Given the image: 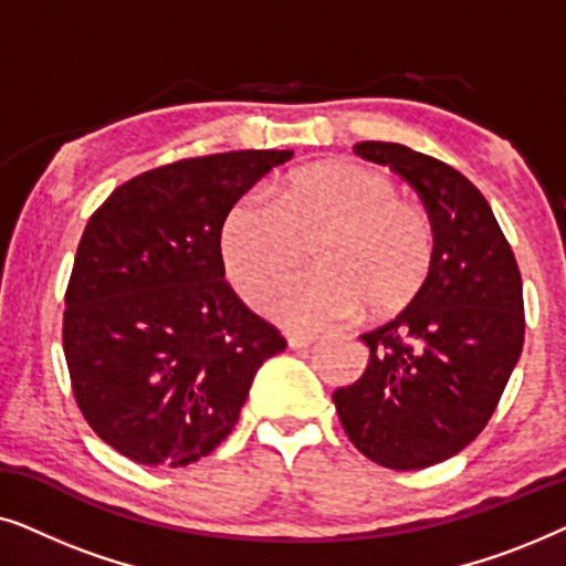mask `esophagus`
Here are the masks:
<instances>
[{
	"label": "esophagus",
	"instance_id": "1",
	"mask_svg": "<svg viewBox=\"0 0 566 566\" xmlns=\"http://www.w3.org/2000/svg\"><path fill=\"white\" fill-rule=\"evenodd\" d=\"M285 343H289L291 350H306V347H312L316 343V335H304V332H291V335H285Z\"/></svg>",
	"mask_w": 566,
	"mask_h": 566
}]
</instances>
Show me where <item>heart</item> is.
Here are the masks:
<instances>
[{"instance_id":"heart-1","label":"heart","mask_w":566,"mask_h":566,"mask_svg":"<svg viewBox=\"0 0 566 566\" xmlns=\"http://www.w3.org/2000/svg\"><path fill=\"white\" fill-rule=\"evenodd\" d=\"M316 242L319 268L265 301L283 327H335L366 304L381 316L401 312L420 296L436 260L430 216L401 200L389 175L358 161L301 167L277 198L252 185L231 200L219 227L223 273L247 301L265 296Z\"/></svg>"}]
</instances>
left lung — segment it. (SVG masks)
I'll return each instance as SVG.
<instances>
[{
    "mask_svg": "<svg viewBox=\"0 0 566 566\" xmlns=\"http://www.w3.org/2000/svg\"><path fill=\"white\" fill-rule=\"evenodd\" d=\"M355 154L417 190L436 229V260L420 296L360 335L366 374L332 399L366 459L424 469L463 451L497 409L523 350L521 270L486 198L459 169L401 144L360 142Z\"/></svg>",
    "mask_w": 566,
    "mask_h": 566,
    "instance_id": "1",
    "label": "left lung"
}]
</instances>
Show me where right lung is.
<instances>
[{
    "label": "right lung",
    "mask_w": 566,
    "mask_h": 566,
    "mask_svg": "<svg viewBox=\"0 0 566 566\" xmlns=\"http://www.w3.org/2000/svg\"><path fill=\"white\" fill-rule=\"evenodd\" d=\"M293 151H227L149 169L90 216L66 289L64 355L90 428L144 467H188L234 428L285 347L223 281L231 200Z\"/></svg>",
    "instance_id": "1"
}]
</instances>
